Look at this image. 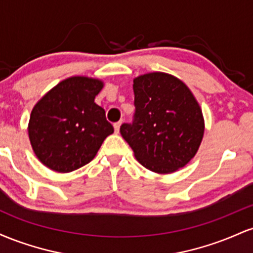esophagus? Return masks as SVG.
I'll return each mask as SVG.
<instances>
[{
    "instance_id": "1",
    "label": "esophagus",
    "mask_w": 253,
    "mask_h": 253,
    "mask_svg": "<svg viewBox=\"0 0 253 253\" xmlns=\"http://www.w3.org/2000/svg\"><path fill=\"white\" fill-rule=\"evenodd\" d=\"M120 126H121L120 121H119V123H117V124H114V130H115V133L120 132Z\"/></svg>"
}]
</instances>
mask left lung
<instances>
[{"label": "left lung", "mask_w": 253, "mask_h": 253, "mask_svg": "<svg viewBox=\"0 0 253 253\" xmlns=\"http://www.w3.org/2000/svg\"><path fill=\"white\" fill-rule=\"evenodd\" d=\"M135 114L120 133L143 167L172 173L196 155L205 133L201 107L179 78L149 72L133 80Z\"/></svg>", "instance_id": "8db88e82"}]
</instances>
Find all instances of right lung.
<instances>
[{
    "instance_id": "add662e5",
    "label": "right lung",
    "mask_w": 253,
    "mask_h": 253,
    "mask_svg": "<svg viewBox=\"0 0 253 253\" xmlns=\"http://www.w3.org/2000/svg\"><path fill=\"white\" fill-rule=\"evenodd\" d=\"M97 78L72 76L46 92L33 107L28 136L37 158L48 169L71 172L88 164L114 128L95 97Z\"/></svg>"
}]
</instances>
